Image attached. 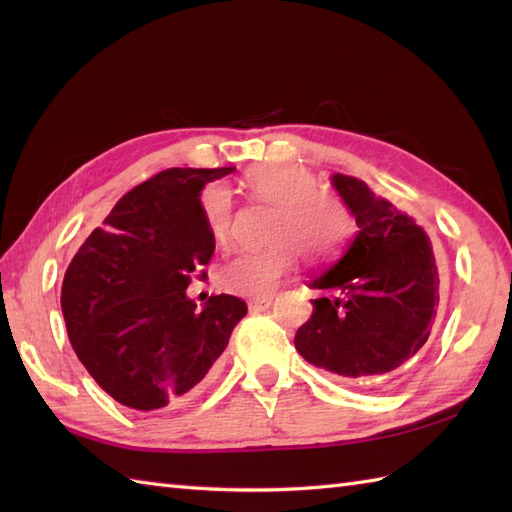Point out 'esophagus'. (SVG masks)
Returning <instances> with one entry per match:
<instances>
[{
	"mask_svg": "<svg viewBox=\"0 0 512 512\" xmlns=\"http://www.w3.org/2000/svg\"><path fill=\"white\" fill-rule=\"evenodd\" d=\"M270 303H273V297H257V299H250L248 301V310L250 312H262L268 310Z\"/></svg>",
	"mask_w": 512,
	"mask_h": 512,
	"instance_id": "34e87169",
	"label": "esophagus"
}]
</instances>
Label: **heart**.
<instances>
[{"label": "heart", "mask_w": 512, "mask_h": 512, "mask_svg": "<svg viewBox=\"0 0 512 512\" xmlns=\"http://www.w3.org/2000/svg\"><path fill=\"white\" fill-rule=\"evenodd\" d=\"M242 184L250 198L273 204L268 220L270 244L233 255L220 270V286L239 297H266L297 262H325L341 250L352 233V213L334 191L321 189L319 178L295 162H266L250 167ZM204 224L224 246L233 231V200L224 187L211 184L200 195Z\"/></svg>", "instance_id": "1"}]
</instances>
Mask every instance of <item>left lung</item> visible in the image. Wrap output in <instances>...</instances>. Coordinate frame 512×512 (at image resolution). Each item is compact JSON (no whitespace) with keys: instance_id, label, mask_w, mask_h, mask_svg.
<instances>
[{"instance_id":"1","label":"left lung","mask_w":512,"mask_h":512,"mask_svg":"<svg viewBox=\"0 0 512 512\" xmlns=\"http://www.w3.org/2000/svg\"><path fill=\"white\" fill-rule=\"evenodd\" d=\"M358 231L336 262L310 279L323 290L295 336L297 352L336 378L387 376L427 343L440 301L431 239L411 215L334 173Z\"/></svg>"}]
</instances>
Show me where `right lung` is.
<instances>
[{"instance_id":"right-lung-1","label":"right lung","mask_w":512,"mask_h":512,"mask_svg":"<svg viewBox=\"0 0 512 512\" xmlns=\"http://www.w3.org/2000/svg\"><path fill=\"white\" fill-rule=\"evenodd\" d=\"M231 171L173 167L140 182L65 270L61 310L70 343L125 407L151 411L193 396L220 372L248 310L231 295L211 297L202 310L187 297L193 273L215 250L200 191Z\"/></svg>"}]
</instances>
